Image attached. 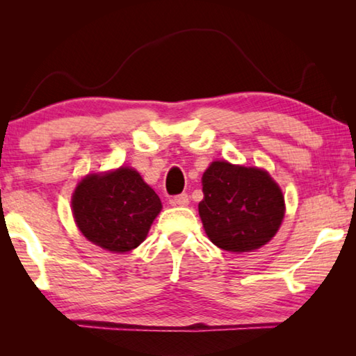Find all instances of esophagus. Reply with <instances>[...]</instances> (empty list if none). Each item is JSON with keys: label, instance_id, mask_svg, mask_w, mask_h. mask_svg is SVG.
I'll return each instance as SVG.
<instances>
[{"label": "esophagus", "instance_id": "34e87169", "mask_svg": "<svg viewBox=\"0 0 356 356\" xmlns=\"http://www.w3.org/2000/svg\"><path fill=\"white\" fill-rule=\"evenodd\" d=\"M188 202H190V197H188V195H186V193H182V195L174 196L172 200H171V204H172V206H179V207H185V206H188Z\"/></svg>", "mask_w": 356, "mask_h": 356}]
</instances>
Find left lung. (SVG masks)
Wrapping results in <instances>:
<instances>
[{
    "label": "left lung",
    "mask_w": 356,
    "mask_h": 356,
    "mask_svg": "<svg viewBox=\"0 0 356 356\" xmlns=\"http://www.w3.org/2000/svg\"><path fill=\"white\" fill-rule=\"evenodd\" d=\"M200 216L218 248L246 252L272 240L284 218V197L268 172L213 161L202 176Z\"/></svg>",
    "instance_id": "8db88e82"
}]
</instances>
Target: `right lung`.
Wrapping results in <instances>:
<instances>
[{
  "label": "right lung",
  "mask_w": 356,
  "mask_h": 356,
  "mask_svg": "<svg viewBox=\"0 0 356 356\" xmlns=\"http://www.w3.org/2000/svg\"><path fill=\"white\" fill-rule=\"evenodd\" d=\"M72 210L83 236L104 250L127 252L143 243L161 201L130 168L91 174L78 184Z\"/></svg>",
  "instance_id": "add662e5"
}]
</instances>
